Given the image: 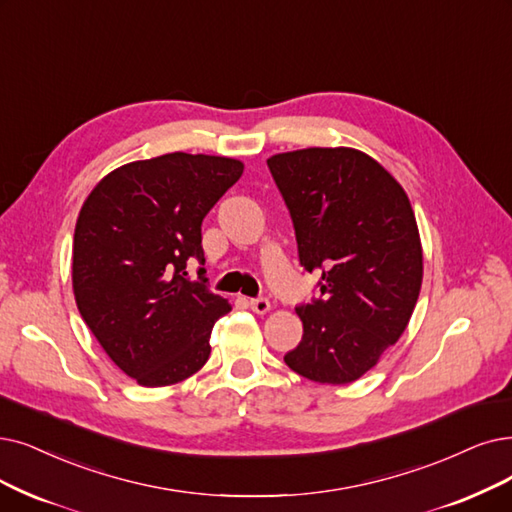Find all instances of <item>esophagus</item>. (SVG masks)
I'll use <instances>...</instances> for the list:
<instances>
[{"instance_id": "obj_1", "label": "esophagus", "mask_w": 512, "mask_h": 512, "mask_svg": "<svg viewBox=\"0 0 512 512\" xmlns=\"http://www.w3.org/2000/svg\"><path fill=\"white\" fill-rule=\"evenodd\" d=\"M250 309L258 315H267L271 311V302L267 298H254L250 300Z\"/></svg>"}]
</instances>
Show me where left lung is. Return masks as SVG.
Returning <instances> with one entry per match:
<instances>
[{
	"label": "left lung",
	"instance_id": "obj_1",
	"mask_svg": "<svg viewBox=\"0 0 512 512\" xmlns=\"http://www.w3.org/2000/svg\"><path fill=\"white\" fill-rule=\"evenodd\" d=\"M269 170L290 210L300 264L321 296L296 309L302 340L283 357L319 384H349L405 332L422 288V243L395 176L351 147L277 153Z\"/></svg>",
	"mask_w": 512,
	"mask_h": 512
}]
</instances>
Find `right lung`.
Instances as JSON below:
<instances>
[{"label": "right lung", "mask_w": 512, "mask_h": 512, "mask_svg": "<svg viewBox=\"0 0 512 512\" xmlns=\"http://www.w3.org/2000/svg\"><path fill=\"white\" fill-rule=\"evenodd\" d=\"M243 174L222 155L168 153L126 163L102 178L79 210L73 294L90 332L140 386H170L210 357L214 323L231 311L206 279L201 222ZM203 269H199V275Z\"/></svg>", "instance_id": "add662e5"}]
</instances>
